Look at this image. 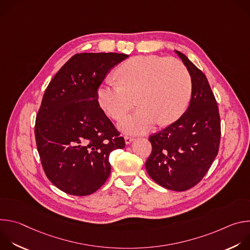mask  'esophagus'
Here are the masks:
<instances>
[{
	"label": "esophagus",
	"mask_w": 250,
	"mask_h": 250,
	"mask_svg": "<svg viewBox=\"0 0 250 250\" xmlns=\"http://www.w3.org/2000/svg\"><path fill=\"white\" fill-rule=\"evenodd\" d=\"M132 140H133V137H132V136H129V135H125V141L126 145H129Z\"/></svg>",
	"instance_id": "34e87169"
}]
</instances>
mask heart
Returning a JSON list of instances; mask_svg holds the SVG:
<instances>
[{
  "label": "heart",
  "mask_w": 250,
  "mask_h": 250,
  "mask_svg": "<svg viewBox=\"0 0 250 250\" xmlns=\"http://www.w3.org/2000/svg\"><path fill=\"white\" fill-rule=\"evenodd\" d=\"M121 84L98 89V101L104 113L121 121L131 109L136 96L139 108L120 125L130 133L149 130L158 122L168 125L184 112L192 91V79L183 62L158 55H138L117 70Z\"/></svg>",
  "instance_id": "b5f03b06"
}]
</instances>
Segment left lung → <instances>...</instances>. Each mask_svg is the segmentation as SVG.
I'll use <instances>...</instances> for the list:
<instances>
[{
  "mask_svg": "<svg viewBox=\"0 0 250 250\" xmlns=\"http://www.w3.org/2000/svg\"><path fill=\"white\" fill-rule=\"evenodd\" d=\"M176 53L191 75V102L179 120L149 136L152 150L146 167L158 185L181 192L196 186L218 155L221 118L206 75L186 55Z\"/></svg>",
  "mask_w": 250,
  "mask_h": 250,
  "instance_id": "1",
  "label": "left lung"
}]
</instances>
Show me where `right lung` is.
Masks as SVG:
<instances>
[{
	"mask_svg": "<svg viewBox=\"0 0 250 250\" xmlns=\"http://www.w3.org/2000/svg\"><path fill=\"white\" fill-rule=\"evenodd\" d=\"M127 56L75 54L44 92L35 141L46 177L66 194L87 196L100 189L111 174L110 153L125 146L99 104L98 89L110 69Z\"/></svg>",
	"mask_w": 250,
	"mask_h": 250,
	"instance_id": "obj_1",
	"label": "right lung"
}]
</instances>
